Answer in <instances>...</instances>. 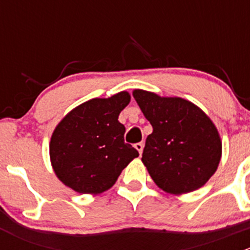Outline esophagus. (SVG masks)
Wrapping results in <instances>:
<instances>
[{"label": "esophagus", "instance_id": "34e87169", "mask_svg": "<svg viewBox=\"0 0 250 250\" xmlns=\"http://www.w3.org/2000/svg\"><path fill=\"white\" fill-rule=\"evenodd\" d=\"M134 147L137 148L138 152H139L140 155H141V153H143V148H144V144H143V143H137V144H135V145H134Z\"/></svg>", "mask_w": 250, "mask_h": 250}]
</instances>
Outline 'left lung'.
Returning a JSON list of instances; mask_svg holds the SVG:
<instances>
[{"label": "left lung", "instance_id": "obj_1", "mask_svg": "<svg viewBox=\"0 0 250 250\" xmlns=\"http://www.w3.org/2000/svg\"><path fill=\"white\" fill-rule=\"evenodd\" d=\"M133 97L153 128L141 161L156 185L172 195L202 188L221 160L223 144L215 125L183 98L143 89L133 90Z\"/></svg>", "mask_w": 250, "mask_h": 250}]
</instances>
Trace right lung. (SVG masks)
<instances>
[{
	"label": "right lung",
	"mask_w": 250,
	"mask_h": 250,
	"mask_svg": "<svg viewBox=\"0 0 250 250\" xmlns=\"http://www.w3.org/2000/svg\"><path fill=\"white\" fill-rule=\"evenodd\" d=\"M130 102L128 92L95 98L70 111L55 127L49 143L53 170L78 193L98 195L112 188L122 170L139 156L125 143L118 116Z\"/></svg>",
	"instance_id": "add662e5"
}]
</instances>
